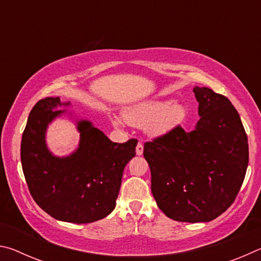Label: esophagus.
I'll list each match as a JSON object with an SVG mask.
<instances>
[{
    "label": "esophagus",
    "instance_id": "34e87169",
    "mask_svg": "<svg viewBox=\"0 0 261 261\" xmlns=\"http://www.w3.org/2000/svg\"><path fill=\"white\" fill-rule=\"evenodd\" d=\"M143 152H144V146H143V144H141V143H138V144H137V147H136V153H137V155H141V154H143Z\"/></svg>",
    "mask_w": 261,
    "mask_h": 261
}]
</instances>
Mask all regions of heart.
<instances>
[{
	"instance_id": "heart-1",
	"label": "heart",
	"mask_w": 261,
	"mask_h": 261,
	"mask_svg": "<svg viewBox=\"0 0 261 261\" xmlns=\"http://www.w3.org/2000/svg\"><path fill=\"white\" fill-rule=\"evenodd\" d=\"M188 115L183 103L170 100H146L126 108L123 118L129 125L145 127L153 138L166 136L182 124ZM115 125H122V121L114 117Z\"/></svg>"
}]
</instances>
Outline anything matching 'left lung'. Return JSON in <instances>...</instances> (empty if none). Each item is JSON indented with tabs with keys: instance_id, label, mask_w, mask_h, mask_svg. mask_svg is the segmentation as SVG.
<instances>
[{
	"instance_id": "obj_1",
	"label": "left lung",
	"mask_w": 261,
	"mask_h": 261,
	"mask_svg": "<svg viewBox=\"0 0 261 261\" xmlns=\"http://www.w3.org/2000/svg\"><path fill=\"white\" fill-rule=\"evenodd\" d=\"M200 120L192 131L179 125L147 141L144 158L151 169L158 207L179 222H208L236 199L249 163V144L240 114L224 95L193 88Z\"/></svg>"
}]
</instances>
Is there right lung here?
Masks as SVG:
<instances>
[{
  "label": "right lung",
  "instance_id": "1",
  "mask_svg": "<svg viewBox=\"0 0 261 261\" xmlns=\"http://www.w3.org/2000/svg\"><path fill=\"white\" fill-rule=\"evenodd\" d=\"M57 98H45L30 113L21 137L20 159L31 196L53 218L90 223L116 206L123 170L136 155V139L113 143L90 121L77 122L79 146L68 156H55L47 147L49 123L65 113Z\"/></svg>",
  "mask_w": 261,
  "mask_h": 261
}]
</instances>
